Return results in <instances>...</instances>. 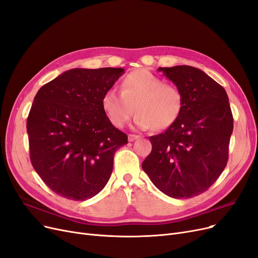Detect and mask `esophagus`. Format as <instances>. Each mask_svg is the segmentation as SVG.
Here are the masks:
<instances>
[{"mask_svg": "<svg viewBox=\"0 0 258 258\" xmlns=\"http://www.w3.org/2000/svg\"><path fill=\"white\" fill-rule=\"evenodd\" d=\"M140 137L139 136H136V135H129L128 136V140H129V142H133V141H136V140H138Z\"/></svg>", "mask_w": 258, "mask_h": 258, "instance_id": "obj_1", "label": "esophagus"}]
</instances>
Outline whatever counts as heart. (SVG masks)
<instances>
[{"instance_id":"heart-1","label":"heart","mask_w":258,"mask_h":258,"mask_svg":"<svg viewBox=\"0 0 258 258\" xmlns=\"http://www.w3.org/2000/svg\"><path fill=\"white\" fill-rule=\"evenodd\" d=\"M120 93L110 89L101 98V106L117 128L126 125L133 114L136 126L146 130L169 128L181 115L184 98L181 90L147 70H137L120 84Z\"/></svg>"}]
</instances>
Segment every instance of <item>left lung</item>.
<instances>
[{
	"label": "left lung",
	"mask_w": 258,
	"mask_h": 258,
	"mask_svg": "<svg viewBox=\"0 0 258 258\" xmlns=\"http://www.w3.org/2000/svg\"><path fill=\"white\" fill-rule=\"evenodd\" d=\"M182 92L177 121L150 137L152 150L142 163L154 186L176 199L208 190L229 159L233 115L225 90L203 71L189 66L159 68Z\"/></svg>",
	"instance_id": "obj_1"
}]
</instances>
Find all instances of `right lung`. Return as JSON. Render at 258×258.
I'll return each instance as SVG.
<instances>
[{"label": "right lung", "instance_id": "obj_1", "mask_svg": "<svg viewBox=\"0 0 258 258\" xmlns=\"http://www.w3.org/2000/svg\"><path fill=\"white\" fill-rule=\"evenodd\" d=\"M123 69H72L41 87L27 117L33 167L61 197L85 201L106 186L115 151L128 143L101 98Z\"/></svg>", "mask_w": 258, "mask_h": 258}]
</instances>
